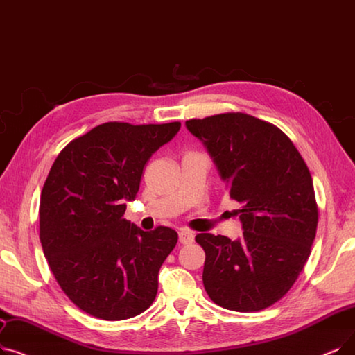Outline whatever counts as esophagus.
Here are the masks:
<instances>
[{
	"label": "esophagus",
	"instance_id": "obj_1",
	"mask_svg": "<svg viewBox=\"0 0 355 355\" xmlns=\"http://www.w3.org/2000/svg\"><path fill=\"white\" fill-rule=\"evenodd\" d=\"M178 241L182 245H189V243H191L194 241V235L191 232H189V230L182 229V230H180V232H178Z\"/></svg>",
	"mask_w": 355,
	"mask_h": 355
}]
</instances>
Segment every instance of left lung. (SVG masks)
<instances>
[{"instance_id": "obj_1", "label": "left lung", "mask_w": 355, "mask_h": 355, "mask_svg": "<svg viewBox=\"0 0 355 355\" xmlns=\"http://www.w3.org/2000/svg\"><path fill=\"white\" fill-rule=\"evenodd\" d=\"M186 126L241 205L239 239L196 236L206 252L205 288L225 309L263 311L291 288L311 255L318 205L309 168L284 132L254 116L223 113Z\"/></svg>"}]
</instances>
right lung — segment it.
I'll use <instances>...</instances> for the list:
<instances>
[{"label":"right lung","instance_id":"right-lung-1","mask_svg":"<svg viewBox=\"0 0 355 355\" xmlns=\"http://www.w3.org/2000/svg\"><path fill=\"white\" fill-rule=\"evenodd\" d=\"M181 128L109 121L69 142L40 196V242L60 288L104 320L141 315L155 300L158 272L175 248L174 229L145 232L123 219L145 164Z\"/></svg>","mask_w":355,"mask_h":355}]
</instances>
